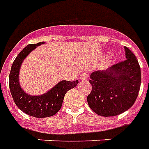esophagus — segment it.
<instances>
[{"instance_id":"34e87169","label":"esophagus","mask_w":149,"mask_h":149,"mask_svg":"<svg viewBox=\"0 0 149 149\" xmlns=\"http://www.w3.org/2000/svg\"><path fill=\"white\" fill-rule=\"evenodd\" d=\"M88 77H89V75H88L87 73H83V74H81L79 79L81 80V81H86V80L88 79Z\"/></svg>"}]
</instances>
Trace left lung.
Masks as SVG:
<instances>
[{"mask_svg":"<svg viewBox=\"0 0 149 149\" xmlns=\"http://www.w3.org/2000/svg\"><path fill=\"white\" fill-rule=\"evenodd\" d=\"M126 58L104 70L91 74L90 108L101 116H115L128 110L138 96L141 73L136 56L124 46Z\"/></svg>","mask_w":149,"mask_h":149,"instance_id":"obj_1","label":"left lung"}]
</instances>
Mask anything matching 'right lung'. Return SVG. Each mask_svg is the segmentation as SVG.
Returning a JSON list of instances; mask_svg holds the SVG:
<instances>
[{"instance_id":"right-lung-1","label":"right lung","mask_w":149,"mask_h":149,"mask_svg":"<svg viewBox=\"0 0 149 149\" xmlns=\"http://www.w3.org/2000/svg\"><path fill=\"white\" fill-rule=\"evenodd\" d=\"M44 43L30 44L25 47L13 63L9 73V89L16 105L23 112L36 118H46L55 115L63 105L66 92L79 83L78 80L74 82L63 80L42 95H31L23 91L19 83V72L22 63L29 53Z\"/></svg>"}]
</instances>
